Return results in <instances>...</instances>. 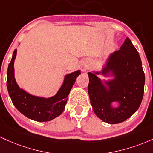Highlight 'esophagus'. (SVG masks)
Wrapping results in <instances>:
<instances>
[{"mask_svg": "<svg viewBox=\"0 0 153 153\" xmlns=\"http://www.w3.org/2000/svg\"><path fill=\"white\" fill-rule=\"evenodd\" d=\"M87 66H88V65L86 63V64H83L82 65V70H83L84 71H85L87 69Z\"/></svg>", "mask_w": 153, "mask_h": 153, "instance_id": "esophagus-1", "label": "esophagus"}]
</instances>
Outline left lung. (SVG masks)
Masks as SVG:
<instances>
[{
	"label": "left lung",
	"instance_id": "1",
	"mask_svg": "<svg viewBox=\"0 0 153 153\" xmlns=\"http://www.w3.org/2000/svg\"><path fill=\"white\" fill-rule=\"evenodd\" d=\"M112 76L109 80L97 76ZM88 94L94 112L110 124L124 121L134 114L144 95L145 76L141 58L128 37L120 50L111 53L101 71L88 72ZM113 102L118 106L114 107Z\"/></svg>",
	"mask_w": 153,
	"mask_h": 153
}]
</instances>
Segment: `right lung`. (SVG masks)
<instances>
[{
    "label": "right lung",
    "instance_id": "right-lung-1",
    "mask_svg": "<svg viewBox=\"0 0 153 153\" xmlns=\"http://www.w3.org/2000/svg\"><path fill=\"white\" fill-rule=\"evenodd\" d=\"M17 50L15 49L7 71V88L12 102L16 109L26 117L36 121H49L58 117L64 111L71 91L76 79L81 71L77 70L64 77L62 85L58 92L51 97L32 95L21 89L17 85L14 76V61Z\"/></svg>",
    "mask_w": 153,
    "mask_h": 153
}]
</instances>
